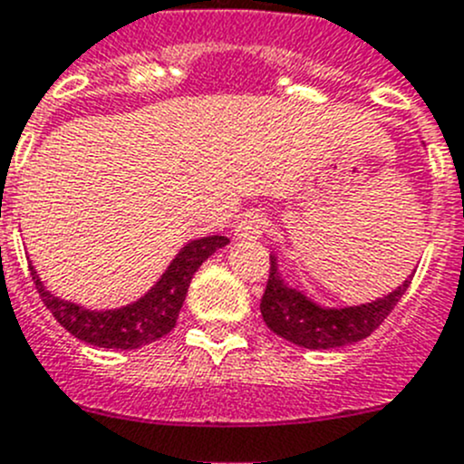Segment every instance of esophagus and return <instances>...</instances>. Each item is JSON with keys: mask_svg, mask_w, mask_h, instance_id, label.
Wrapping results in <instances>:
<instances>
[{"mask_svg": "<svg viewBox=\"0 0 464 464\" xmlns=\"http://www.w3.org/2000/svg\"><path fill=\"white\" fill-rule=\"evenodd\" d=\"M266 228V219L262 213H246L240 222L236 224V240L256 242L260 240Z\"/></svg>", "mask_w": 464, "mask_h": 464, "instance_id": "esophagus-1", "label": "esophagus"}]
</instances>
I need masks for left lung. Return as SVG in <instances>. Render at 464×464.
I'll use <instances>...</instances> for the list:
<instances>
[{"instance_id":"obj_1","label":"left lung","mask_w":464,"mask_h":464,"mask_svg":"<svg viewBox=\"0 0 464 464\" xmlns=\"http://www.w3.org/2000/svg\"><path fill=\"white\" fill-rule=\"evenodd\" d=\"M271 269L262 294L260 312L274 334L307 350H332L357 343L382 325L409 289L413 274L397 289L371 303L348 307H325L312 301L305 292L292 287L278 271V258L269 256Z\"/></svg>"}]
</instances>
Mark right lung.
Segmentation results:
<instances>
[{
    "mask_svg": "<svg viewBox=\"0 0 464 464\" xmlns=\"http://www.w3.org/2000/svg\"><path fill=\"white\" fill-rule=\"evenodd\" d=\"M227 245L228 237L224 236H206L190 240L188 245L181 246L179 254L161 274V278L141 298L130 305L114 307V310H87L78 303L64 301L44 287L35 266L31 265L29 269L46 310L76 339L96 345V348L137 350L161 339L175 327L195 271L202 266L206 258H210L215 251Z\"/></svg>",
    "mask_w": 464,
    "mask_h": 464,
    "instance_id": "add662e5",
    "label": "right lung"
}]
</instances>
